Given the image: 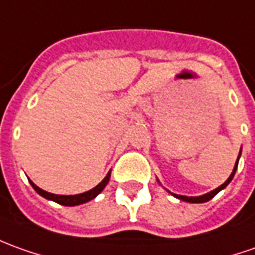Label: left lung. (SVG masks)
<instances>
[{
	"label": "left lung",
	"instance_id": "1",
	"mask_svg": "<svg viewBox=\"0 0 255 255\" xmlns=\"http://www.w3.org/2000/svg\"><path fill=\"white\" fill-rule=\"evenodd\" d=\"M240 155H242V150H240V153H239V157H237V162L236 164H235V167H233V171H232V174L229 176V178L223 183L222 186H219L218 188H215L214 191H211V193H208V194H204V195H200V197H186V195H178V194H173V193H169L171 194V195H174L176 198H178V200H181V201H186V202H191V204H201V202H207V201L209 200H212L214 198L215 195L216 194L219 193L221 190H223L225 187L228 186L229 184L230 181H232V178H233V176H235V173H236L237 170V164H239V159H240ZM159 181V180H157Z\"/></svg>",
	"mask_w": 255,
	"mask_h": 255
}]
</instances>
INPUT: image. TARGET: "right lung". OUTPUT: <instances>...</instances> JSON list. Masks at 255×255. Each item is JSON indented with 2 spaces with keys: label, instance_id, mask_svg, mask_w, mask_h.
<instances>
[{
  "label": "right lung",
  "instance_id": "right-lung-1",
  "mask_svg": "<svg viewBox=\"0 0 255 255\" xmlns=\"http://www.w3.org/2000/svg\"><path fill=\"white\" fill-rule=\"evenodd\" d=\"M110 173H112V171H109V173H107V176H106V177L103 178V180H102V181H100L95 188H92V190L86 191V193L77 194V195H57V194L47 193V191L41 190L40 187L36 186L32 180H29V183L32 184V187L34 188V191H36L37 194H40L41 197H44L46 200L54 201V202H57V204H61V205H65V207H75V205L85 204V202H88V201L93 200L95 197H98L99 194L103 191V188L107 186V183H109V180H110Z\"/></svg>",
  "mask_w": 255,
  "mask_h": 255
}]
</instances>
